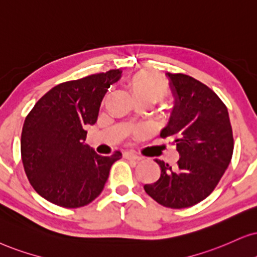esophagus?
Wrapping results in <instances>:
<instances>
[{"instance_id": "34e87169", "label": "esophagus", "mask_w": 257, "mask_h": 257, "mask_svg": "<svg viewBox=\"0 0 257 257\" xmlns=\"http://www.w3.org/2000/svg\"><path fill=\"white\" fill-rule=\"evenodd\" d=\"M123 157H124L125 159H128V160H135V161H138V160H140V159H141L139 157V155H136L134 152H124Z\"/></svg>"}]
</instances>
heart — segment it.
<instances>
[{"instance_id": "b5f03b06", "label": "heart", "mask_w": 257, "mask_h": 257, "mask_svg": "<svg viewBox=\"0 0 257 257\" xmlns=\"http://www.w3.org/2000/svg\"><path fill=\"white\" fill-rule=\"evenodd\" d=\"M131 89L136 100H146L151 104L160 102L168 95V86L166 82L157 73L148 70L136 72L129 82Z\"/></svg>"}]
</instances>
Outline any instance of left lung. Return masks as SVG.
<instances>
[{"label":"left lung","mask_w":257,"mask_h":257,"mask_svg":"<svg viewBox=\"0 0 257 257\" xmlns=\"http://www.w3.org/2000/svg\"><path fill=\"white\" fill-rule=\"evenodd\" d=\"M166 76L175 100L160 136L173 139L180 158L175 167L157 159L161 175L145 191L162 206L184 209L205 199L219 183L232 158V128L225 104L209 86L183 73Z\"/></svg>","instance_id":"1"}]
</instances>
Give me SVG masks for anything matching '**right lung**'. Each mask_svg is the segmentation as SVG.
<instances>
[{"mask_svg": "<svg viewBox=\"0 0 257 257\" xmlns=\"http://www.w3.org/2000/svg\"><path fill=\"white\" fill-rule=\"evenodd\" d=\"M122 71L91 74L52 87L25 119L21 158L29 183L42 198L76 209L95 200L110 168L122 158L98 155L84 144L86 125L95 124L100 103Z\"/></svg>", "mask_w": 257, "mask_h": 257, "instance_id": "add662e5", "label": "right lung"}]
</instances>
